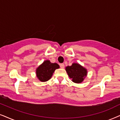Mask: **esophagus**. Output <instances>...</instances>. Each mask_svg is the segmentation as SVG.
Instances as JSON below:
<instances>
[{
	"mask_svg": "<svg viewBox=\"0 0 120 120\" xmlns=\"http://www.w3.org/2000/svg\"><path fill=\"white\" fill-rule=\"evenodd\" d=\"M60 66L61 68H64V67H65V65H64V64H60Z\"/></svg>",
	"mask_w": 120,
	"mask_h": 120,
	"instance_id": "1",
	"label": "esophagus"
}]
</instances>
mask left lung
Listing matches in <instances>:
<instances>
[{"instance_id":"left-lung-1","label":"left lung","mask_w":120,"mask_h":120,"mask_svg":"<svg viewBox=\"0 0 120 120\" xmlns=\"http://www.w3.org/2000/svg\"><path fill=\"white\" fill-rule=\"evenodd\" d=\"M66 71L73 82L80 83L87 76V69L77 63H73L71 66L66 68Z\"/></svg>"}]
</instances>
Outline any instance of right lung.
Segmentation results:
<instances>
[{"instance_id":"right-lung-1","label":"right lung","mask_w":120,"mask_h":120,"mask_svg":"<svg viewBox=\"0 0 120 120\" xmlns=\"http://www.w3.org/2000/svg\"><path fill=\"white\" fill-rule=\"evenodd\" d=\"M59 68L57 64L45 60L36 69L37 77L41 82H46L51 79L55 70Z\"/></svg>"}]
</instances>
